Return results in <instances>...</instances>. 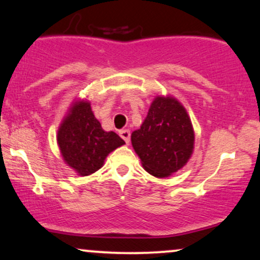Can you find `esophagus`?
Listing matches in <instances>:
<instances>
[{"mask_svg":"<svg viewBox=\"0 0 260 260\" xmlns=\"http://www.w3.org/2000/svg\"><path fill=\"white\" fill-rule=\"evenodd\" d=\"M120 137L122 138V139L126 141V144H129V139H131V132L128 129H121L120 132Z\"/></svg>","mask_w":260,"mask_h":260,"instance_id":"34e87169","label":"esophagus"}]
</instances>
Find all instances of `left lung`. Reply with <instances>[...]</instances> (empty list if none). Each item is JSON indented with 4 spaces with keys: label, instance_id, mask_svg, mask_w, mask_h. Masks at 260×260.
Listing matches in <instances>:
<instances>
[{
    "label": "left lung",
    "instance_id": "left-lung-1",
    "mask_svg": "<svg viewBox=\"0 0 260 260\" xmlns=\"http://www.w3.org/2000/svg\"><path fill=\"white\" fill-rule=\"evenodd\" d=\"M131 140L145 170L162 178L181 170L188 162L195 134L184 107L172 96H157Z\"/></svg>",
    "mask_w": 260,
    "mask_h": 260
}]
</instances>
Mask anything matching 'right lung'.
<instances>
[{
    "instance_id": "obj_1",
    "label": "right lung",
    "mask_w": 260,
    "mask_h": 260,
    "mask_svg": "<svg viewBox=\"0 0 260 260\" xmlns=\"http://www.w3.org/2000/svg\"><path fill=\"white\" fill-rule=\"evenodd\" d=\"M57 141L64 161L79 176L94 174L110 152L124 144L116 133L103 131L90 102L84 100L72 103L58 129Z\"/></svg>"
}]
</instances>
